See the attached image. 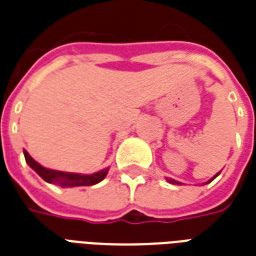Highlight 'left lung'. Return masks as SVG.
<instances>
[{
  "mask_svg": "<svg viewBox=\"0 0 256 256\" xmlns=\"http://www.w3.org/2000/svg\"><path fill=\"white\" fill-rule=\"evenodd\" d=\"M218 175H219V172H218V174H216V175H214V178H211L210 180H207L206 183H210V182H212V180H214V179L216 178V176H218ZM168 182H170V183H176V184H180V182H176V180H174V179H168Z\"/></svg>",
  "mask_w": 256,
  "mask_h": 256,
  "instance_id": "1",
  "label": "left lung"
}]
</instances>
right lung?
Here are the masks:
<instances>
[{"instance_id": "obj_1", "label": "right lung", "mask_w": 256, "mask_h": 256, "mask_svg": "<svg viewBox=\"0 0 256 256\" xmlns=\"http://www.w3.org/2000/svg\"><path fill=\"white\" fill-rule=\"evenodd\" d=\"M24 156H25L26 164H29L30 168H33L40 176H41L45 182L54 183L61 187H78V186H92L100 183L102 179L106 176L108 168L100 170L98 172L90 175L84 174H73V172H64V171L50 170L36 162V160L29 156V152L24 150Z\"/></svg>"}]
</instances>
